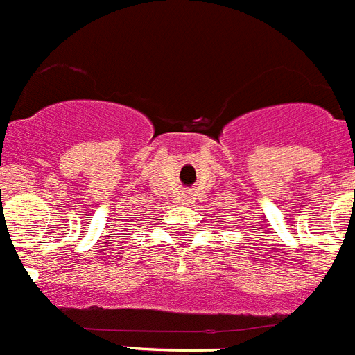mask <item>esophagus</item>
Returning a JSON list of instances; mask_svg holds the SVG:
<instances>
[{
  "label": "esophagus",
  "mask_w": 355,
  "mask_h": 355,
  "mask_svg": "<svg viewBox=\"0 0 355 355\" xmlns=\"http://www.w3.org/2000/svg\"><path fill=\"white\" fill-rule=\"evenodd\" d=\"M183 200H184L183 205H184V206H187V205H188V200H187V197H184V199H183Z\"/></svg>",
  "instance_id": "obj_1"
}]
</instances>
